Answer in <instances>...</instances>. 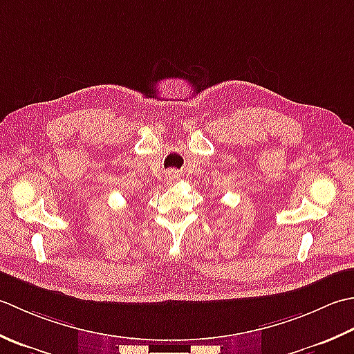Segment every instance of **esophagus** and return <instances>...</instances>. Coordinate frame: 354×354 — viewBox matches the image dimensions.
<instances>
[{"instance_id":"34e87169","label":"esophagus","mask_w":354,"mask_h":354,"mask_svg":"<svg viewBox=\"0 0 354 354\" xmlns=\"http://www.w3.org/2000/svg\"><path fill=\"white\" fill-rule=\"evenodd\" d=\"M168 177L172 180V178H177V174H176V172L174 171H171L169 172V174H168Z\"/></svg>"}]
</instances>
